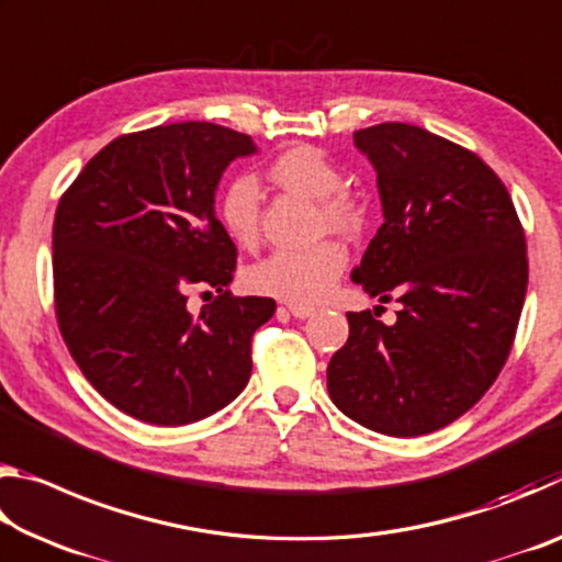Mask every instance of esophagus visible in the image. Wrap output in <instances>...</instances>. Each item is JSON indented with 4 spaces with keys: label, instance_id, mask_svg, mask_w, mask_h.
<instances>
[{
    "label": "esophagus",
    "instance_id": "34e87169",
    "mask_svg": "<svg viewBox=\"0 0 562 562\" xmlns=\"http://www.w3.org/2000/svg\"><path fill=\"white\" fill-rule=\"evenodd\" d=\"M288 312L292 317L304 319V317L315 315V307H312V304H302V302H288Z\"/></svg>",
    "mask_w": 562,
    "mask_h": 562
}]
</instances>
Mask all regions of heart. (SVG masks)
Here are the masks:
<instances>
[{
    "instance_id": "heart-1",
    "label": "heart",
    "mask_w": 562,
    "mask_h": 562,
    "mask_svg": "<svg viewBox=\"0 0 562 562\" xmlns=\"http://www.w3.org/2000/svg\"><path fill=\"white\" fill-rule=\"evenodd\" d=\"M268 178L290 193L317 201L315 225L319 233L357 235L367 223V211L349 190L345 176L315 146H292L274 156ZM217 223L233 243L250 247L260 235V190L250 178H235L217 198ZM349 262L347 247L325 237L300 250H278L247 270V284L255 292L290 302H317L329 294Z\"/></svg>"
}]
</instances>
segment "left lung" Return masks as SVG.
Instances as JSON below:
<instances>
[{"instance_id":"8db88e82","label":"left lung","mask_w":562,"mask_h":562,"mask_svg":"<svg viewBox=\"0 0 562 562\" xmlns=\"http://www.w3.org/2000/svg\"><path fill=\"white\" fill-rule=\"evenodd\" d=\"M376 168L384 223L355 270L372 297L347 312L349 339L327 367L331 402L386 436L456 422L496 382L528 288L526 233L503 180L453 140L412 123L355 131Z\"/></svg>"}]
</instances>
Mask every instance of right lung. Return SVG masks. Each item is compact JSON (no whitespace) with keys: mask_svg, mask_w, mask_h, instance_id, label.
Instances as JSON below:
<instances>
[{"mask_svg":"<svg viewBox=\"0 0 562 562\" xmlns=\"http://www.w3.org/2000/svg\"><path fill=\"white\" fill-rule=\"evenodd\" d=\"M247 154V133L207 121L123 133L56 207L59 331L91 386L138 422H201L250 379L274 300L227 290L237 247L213 211L223 170ZM193 289L216 292L201 313L187 307Z\"/></svg>","mask_w":562,"mask_h":562,"instance_id":"right-lung-1","label":"right lung"}]
</instances>
